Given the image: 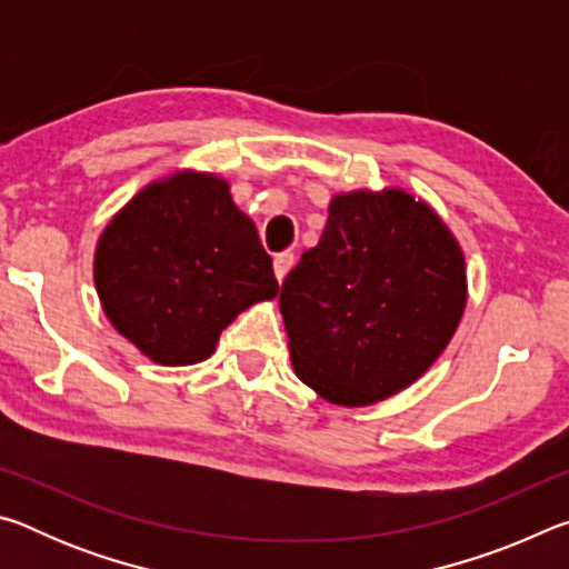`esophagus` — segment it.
<instances>
[{
	"label": "esophagus",
	"mask_w": 569,
	"mask_h": 569,
	"mask_svg": "<svg viewBox=\"0 0 569 569\" xmlns=\"http://www.w3.org/2000/svg\"><path fill=\"white\" fill-rule=\"evenodd\" d=\"M291 266H293V253H278L276 258H273V273H276V278H278V283L283 281V278L288 276V271H291Z\"/></svg>",
	"instance_id": "esophagus-1"
}]
</instances>
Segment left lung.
Segmentation results:
<instances>
[{
  "label": "left lung",
  "instance_id": "left-lung-1",
  "mask_svg": "<svg viewBox=\"0 0 569 569\" xmlns=\"http://www.w3.org/2000/svg\"><path fill=\"white\" fill-rule=\"evenodd\" d=\"M278 306L296 377L336 407H369L445 353L467 308L465 253L407 190L336 192Z\"/></svg>",
  "mask_w": 569,
  "mask_h": 569
}]
</instances>
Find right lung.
Segmentation results:
<instances>
[{
    "instance_id": "right-lung-1",
    "label": "right lung",
    "mask_w": 569,
    "mask_h": 569,
    "mask_svg": "<svg viewBox=\"0 0 569 569\" xmlns=\"http://www.w3.org/2000/svg\"><path fill=\"white\" fill-rule=\"evenodd\" d=\"M92 276L112 329L160 366L206 361L238 313L278 296L230 182L192 168L150 180L110 218Z\"/></svg>"
}]
</instances>
